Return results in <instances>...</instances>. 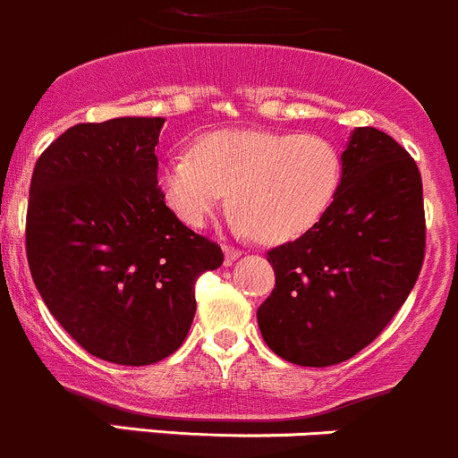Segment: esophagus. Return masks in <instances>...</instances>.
Instances as JSON below:
<instances>
[{
    "label": "esophagus",
    "mask_w": 458,
    "mask_h": 458,
    "mask_svg": "<svg viewBox=\"0 0 458 458\" xmlns=\"http://www.w3.org/2000/svg\"><path fill=\"white\" fill-rule=\"evenodd\" d=\"M242 256V251L235 247H225V258H227V265H231L233 260H238V258Z\"/></svg>",
    "instance_id": "obj_1"
}]
</instances>
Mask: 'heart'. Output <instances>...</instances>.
Returning a JSON list of instances; mask_svg holds the SVG:
<instances>
[{
    "mask_svg": "<svg viewBox=\"0 0 458 458\" xmlns=\"http://www.w3.org/2000/svg\"><path fill=\"white\" fill-rule=\"evenodd\" d=\"M343 160L327 138L278 131H216L193 153H171L157 171L166 205L184 225L205 227L229 191V225L262 242H287L332 207Z\"/></svg>",
    "mask_w": 458,
    "mask_h": 458,
    "instance_id": "obj_1",
    "label": "heart"
}]
</instances>
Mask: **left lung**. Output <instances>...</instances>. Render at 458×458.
Listing matches in <instances>:
<instances>
[{
    "label": "left lung",
    "mask_w": 458,
    "mask_h": 458,
    "mask_svg": "<svg viewBox=\"0 0 458 458\" xmlns=\"http://www.w3.org/2000/svg\"><path fill=\"white\" fill-rule=\"evenodd\" d=\"M341 187L310 231L267 251L276 287L258 307L274 354L329 368L387 327L425 258L423 182L394 138L359 126L341 156Z\"/></svg>",
    "instance_id": "1"
}]
</instances>
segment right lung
<instances>
[{
  "label": "right lung",
  "instance_id": "right-lung-1",
  "mask_svg": "<svg viewBox=\"0 0 458 458\" xmlns=\"http://www.w3.org/2000/svg\"><path fill=\"white\" fill-rule=\"evenodd\" d=\"M162 117L75 124L35 162L26 256L39 296L89 354L151 365L196 316L223 249L184 227L157 187Z\"/></svg>",
  "mask_w": 458,
  "mask_h": 458
}]
</instances>
